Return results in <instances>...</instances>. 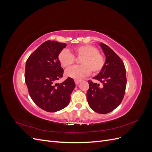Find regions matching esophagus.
Here are the masks:
<instances>
[{"label": "esophagus", "instance_id": "obj_1", "mask_svg": "<svg viewBox=\"0 0 152 152\" xmlns=\"http://www.w3.org/2000/svg\"><path fill=\"white\" fill-rule=\"evenodd\" d=\"M80 82H81V80H75V82L77 85L79 84Z\"/></svg>", "mask_w": 152, "mask_h": 152}]
</instances>
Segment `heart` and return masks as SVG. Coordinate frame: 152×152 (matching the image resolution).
<instances>
[{"label": "heart", "instance_id": "obj_1", "mask_svg": "<svg viewBox=\"0 0 152 152\" xmlns=\"http://www.w3.org/2000/svg\"><path fill=\"white\" fill-rule=\"evenodd\" d=\"M75 56L80 58L81 65L72 66L67 69V77L75 80H80L88 75L92 71L94 74L98 73L104 65V58L98 53V49L92 45H81L73 49ZM59 61L65 68L70 67L75 63V58L67 49H63L58 55Z\"/></svg>", "mask_w": 152, "mask_h": 152}]
</instances>
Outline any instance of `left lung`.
I'll return each mask as SVG.
<instances>
[{
    "instance_id": "left-lung-1",
    "label": "left lung",
    "mask_w": 152,
    "mask_h": 152,
    "mask_svg": "<svg viewBox=\"0 0 152 152\" xmlns=\"http://www.w3.org/2000/svg\"><path fill=\"white\" fill-rule=\"evenodd\" d=\"M99 45L103 50L106 61L102 70L93 79L100 81L103 86L100 87L99 84L89 80L87 99L94 112L106 114L112 112L121 103L127 79L125 66L121 58L108 45L102 42Z\"/></svg>"
}]
</instances>
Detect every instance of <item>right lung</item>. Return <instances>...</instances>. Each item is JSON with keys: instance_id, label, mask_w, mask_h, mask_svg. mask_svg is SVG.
<instances>
[{"instance_id": "add662e5", "label": "right lung", "mask_w": 152, "mask_h": 152, "mask_svg": "<svg viewBox=\"0 0 152 152\" xmlns=\"http://www.w3.org/2000/svg\"><path fill=\"white\" fill-rule=\"evenodd\" d=\"M66 44L48 40L30 54L25 65V80L33 102L45 111L55 112L65 108L70 102V94L75 87L73 79L61 83L63 69L58 55Z\"/></svg>"}]
</instances>
